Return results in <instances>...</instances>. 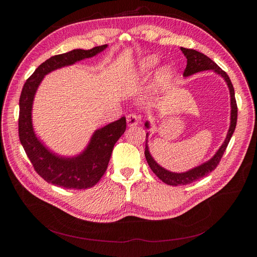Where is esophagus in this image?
<instances>
[{
    "instance_id": "1",
    "label": "esophagus",
    "mask_w": 257,
    "mask_h": 257,
    "mask_svg": "<svg viewBox=\"0 0 257 257\" xmlns=\"http://www.w3.org/2000/svg\"><path fill=\"white\" fill-rule=\"evenodd\" d=\"M126 122H127V126H136L138 124V116L135 113H130L126 115Z\"/></svg>"
}]
</instances>
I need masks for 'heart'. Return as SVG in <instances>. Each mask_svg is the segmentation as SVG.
Returning <instances> with one entry per match:
<instances>
[{"label": "heart", "mask_w": 257, "mask_h": 257, "mask_svg": "<svg viewBox=\"0 0 257 257\" xmlns=\"http://www.w3.org/2000/svg\"><path fill=\"white\" fill-rule=\"evenodd\" d=\"M160 59L155 54H148V56L139 59L136 67L132 74V78L135 80H145L149 77L158 67ZM173 78V68L169 65H163L157 69L154 74V87L162 89L166 87Z\"/></svg>", "instance_id": "obj_1"}]
</instances>
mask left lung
I'll return each instance as SVG.
<instances>
[{"instance_id":"8db88e82","label":"left lung","mask_w":257,"mask_h":257,"mask_svg":"<svg viewBox=\"0 0 257 257\" xmlns=\"http://www.w3.org/2000/svg\"><path fill=\"white\" fill-rule=\"evenodd\" d=\"M180 49L185 56L186 60H188L186 61L185 71L183 73V76L185 77V78H188V77L196 74V73H200L204 71H212L215 74L220 75L225 80V82H226L228 90H229V96H230V118H229L230 121H229V127L227 131L226 137H225L221 147L213 154V157L211 159H209L208 161L201 163V164H199L198 166L193 167L183 173L170 172V170L162 167L159 163L154 160V158L150 153L149 145H148V142H149L148 141V138H149V134H150V132H148L146 135L147 136L146 150H145L146 160L148 162V164H149L152 172L157 175L163 182L168 184V185L190 184L193 181L198 180V179L207 176L208 174L211 173L212 170H214L216 168L217 164L220 163L225 150H226V147L230 141L232 134H234L235 128H236V124H237V111L238 110H237V104H236V98H235V91H234V87H232L228 75L224 71H222V69L217 66L211 59L205 56L204 53H201L196 50H193V49L182 48V47ZM145 126L147 130H149L150 128V121H146Z\"/></svg>"}]
</instances>
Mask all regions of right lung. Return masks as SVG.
Here are the masks:
<instances>
[{
  "instance_id": "obj_1",
  "label": "right lung",
  "mask_w": 257,
  "mask_h": 257,
  "mask_svg": "<svg viewBox=\"0 0 257 257\" xmlns=\"http://www.w3.org/2000/svg\"><path fill=\"white\" fill-rule=\"evenodd\" d=\"M107 45L90 50L74 49L46 60L27 80L19 99V138L36 173L48 183L64 189L84 190L94 186L106 172L114 144L126 128V119L119 120L97 128L87 146L75 155H61L46 146L35 133L32 119L36 92L46 75L62 67L97 56Z\"/></svg>"
}]
</instances>
